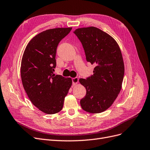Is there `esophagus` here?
<instances>
[{
	"mask_svg": "<svg viewBox=\"0 0 150 150\" xmlns=\"http://www.w3.org/2000/svg\"><path fill=\"white\" fill-rule=\"evenodd\" d=\"M71 80H72V84H73V85H75L76 84L78 83L79 78H77V77H75V78H73Z\"/></svg>",
	"mask_w": 150,
	"mask_h": 150,
	"instance_id": "1",
	"label": "esophagus"
}]
</instances>
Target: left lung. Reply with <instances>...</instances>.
Returning a JSON list of instances; mask_svg holds the SVG:
<instances>
[{
    "label": "left lung",
    "mask_w": 150,
    "mask_h": 150,
    "mask_svg": "<svg viewBox=\"0 0 150 150\" xmlns=\"http://www.w3.org/2000/svg\"><path fill=\"white\" fill-rule=\"evenodd\" d=\"M84 49L87 62L95 65L93 75L79 81L86 90L80 100L81 108L100 113L113 104L119 94L124 75V64L118 44L98 28L91 26L74 31Z\"/></svg>",
    "instance_id": "1"
}]
</instances>
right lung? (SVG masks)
Masks as SVG:
<instances>
[{"mask_svg":"<svg viewBox=\"0 0 150 150\" xmlns=\"http://www.w3.org/2000/svg\"><path fill=\"white\" fill-rule=\"evenodd\" d=\"M72 28L42 31L28 44L22 57V84L33 105L42 112L54 114L62 109L65 97L72 84L71 78L54 74L56 50Z\"/></svg>","mask_w":150,"mask_h":150,"instance_id":"add662e5","label":"right lung"}]
</instances>
